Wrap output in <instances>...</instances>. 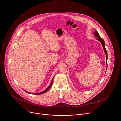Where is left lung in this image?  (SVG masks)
I'll return each mask as SVG.
<instances>
[{
  "label": "left lung",
  "instance_id": "1",
  "mask_svg": "<svg viewBox=\"0 0 121 121\" xmlns=\"http://www.w3.org/2000/svg\"><path fill=\"white\" fill-rule=\"evenodd\" d=\"M95 37H96L97 38V39L98 40H99L102 44V46H103V48H104V51L105 52V54H106V64H107V66H108V64H107V60H108V54H107V52L106 51V49L105 48V42L104 41V39L100 37V36L98 34V32L95 31Z\"/></svg>",
  "mask_w": 121,
  "mask_h": 121
}]
</instances>
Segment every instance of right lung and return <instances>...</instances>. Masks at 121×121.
<instances>
[{
	"label": "right lung",
	"mask_w": 121,
	"mask_h": 121,
	"mask_svg": "<svg viewBox=\"0 0 121 121\" xmlns=\"http://www.w3.org/2000/svg\"><path fill=\"white\" fill-rule=\"evenodd\" d=\"M53 78H52V81H51V84H50V85L48 86V87L45 90H44V91H43V92H40V93H29V92H27V91H25V90H24L25 92H26V93H29V94H34V95H41V94H44V93H46L50 88V87H51V86H52V82H53Z\"/></svg>",
	"instance_id": "obj_1"
}]
</instances>
